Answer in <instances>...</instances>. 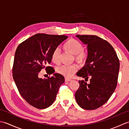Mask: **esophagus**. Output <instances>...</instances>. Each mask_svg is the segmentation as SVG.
Segmentation results:
<instances>
[{
    "label": "esophagus",
    "instance_id": "esophagus-1",
    "mask_svg": "<svg viewBox=\"0 0 129 129\" xmlns=\"http://www.w3.org/2000/svg\"><path fill=\"white\" fill-rule=\"evenodd\" d=\"M65 81L66 82H68V81H71V79H69V78H65Z\"/></svg>",
    "mask_w": 129,
    "mask_h": 129
}]
</instances>
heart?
I'll list each match as a JSON object with an SVG mask.
<instances>
[{
  "label": "heart",
  "mask_w": 129,
  "mask_h": 129,
  "mask_svg": "<svg viewBox=\"0 0 129 129\" xmlns=\"http://www.w3.org/2000/svg\"><path fill=\"white\" fill-rule=\"evenodd\" d=\"M64 46L67 50L75 55L76 59L83 60L86 57V53L83 50V45L77 40L74 39L69 40L65 43ZM60 54H61V49L59 46H57L54 49L52 53V61L55 63H58L60 61ZM77 69L78 68L75 65L62 64L57 68L56 72L65 77L70 78L74 74Z\"/></svg>",
  "instance_id": "heart-1"
}]
</instances>
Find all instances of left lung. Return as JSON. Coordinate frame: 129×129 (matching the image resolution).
I'll list each match as a JSON object with an SVG mask.
<instances>
[{"mask_svg": "<svg viewBox=\"0 0 129 129\" xmlns=\"http://www.w3.org/2000/svg\"><path fill=\"white\" fill-rule=\"evenodd\" d=\"M87 45L85 64L76 75L85 79L90 78V83L79 81L75 97L76 102L85 110H94L106 103L117 85L120 62L110 43L96 35H76Z\"/></svg>", "mask_w": 129, "mask_h": 129, "instance_id": "1", "label": "left lung"}]
</instances>
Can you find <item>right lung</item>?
I'll return each mask as SVG.
<instances>
[{"label": "right lung", "mask_w": 129, "mask_h": 129, "mask_svg": "<svg viewBox=\"0 0 129 129\" xmlns=\"http://www.w3.org/2000/svg\"><path fill=\"white\" fill-rule=\"evenodd\" d=\"M68 37L65 35L35 34L19 45L15 51L13 77L21 96L30 105L44 109L52 105L64 78L58 73L48 79L39 78L45 68L49 74L54 73L50 67L54 49Z\"/></svg>", "instance_id": "add662e5"}]
</instances>
